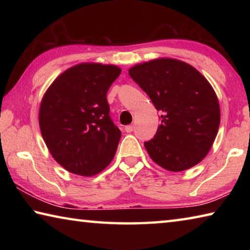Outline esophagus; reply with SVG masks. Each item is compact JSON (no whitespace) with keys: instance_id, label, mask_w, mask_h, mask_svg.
Listing matches in <instances>:
<instances>
[{"instance_id":"34e87169","label":"esophagus","mask_w":250,"mask_h":250,"mask_svg":"<svg viewBox=\"0 0 250 250\" xmlns=\"http://www.w3.org/2000/svg\"><path fill=\"white\" fill-rule=\"evenodd\" d=\"M133 129H134V126H133V125H125V132H128V133H130V132H132V131H133Z\"/></svg>"}]
</instances>
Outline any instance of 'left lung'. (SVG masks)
Here are the masks:
<instances>
[{
	"mask_svg": "<svg viewBox=\"0 0 250 250\" xmlns=\"http://www.w3.org/2000/svg\"><path fill=\"white\" fill-rule=\"evenodd\" d=\"M129 75L162 111L150 158L171 172L191 168L205 158L217 135L221 110L213 87L200 71L173 58L135 65Z\"/></svg>",
	"mask_w": 250,
	"mask_h": 250,
	"instance_id": "8db88e82",
	"label": "left lung"
}]
</instances>
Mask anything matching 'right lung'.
Wrapping results in <instances>:
<instances>
[{
  "label": "right lung",
  "mask_w": 250,
  "mask_h": 250,
  "mask_svg": "<svg viewBox=\"0 0 250 250\" xmlns=\"http://www.w3.org/2000/svg\"><path fill=\"white\" fill-rule=\"evenodd\" d=\"M115 65L83 62L54 80L40 107V128L50 154L74 174L92 176L116 154L121 131L109 116L107 92L119 77Z\"/></svg>",
  "instance_id": "obj_1"
}]
</instances>
